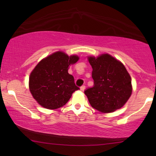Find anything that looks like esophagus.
<instances>
[{
  "mask_svg": "<svg viewBox=\"0 0 156 156\" xmlns=\"http://www.w3.org/2000/svg\"><path fill=\"white\" fill-rule=\"evenodd\" d=\"M85 88H86V86H85V85L81 86V87H80V91H82V92H83L84 89H85Z\"/></svg>",
  "mask_w": 156,
  "mask_h": 156,
  "instance_id": "1",
  "label": "esophagus"
}]
</instances>
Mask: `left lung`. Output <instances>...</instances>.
Instances as JSON below:
<instances>
[{"label":"left lung","instance_id":"1","mask_svg":"<svg viewBox=\"0 0 156 156\" xmlns=\"http://www.w3.org/2000/svg\"><path fill=\"white\" fill-rule=\"evenodd\" d=\"M94 85L84 91L94 108L103 113L122 108L132 93L131 78L125 66L111 55L89 57Z\"/></svg>","mask_w":156,"mask_h":156}]
</instances>
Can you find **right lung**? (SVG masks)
<instances>
[{
    "label": "right lung",
    "instance_id": "obj_1",
    "mask_svg": "<svg viewBox=\"0 0 156 156\" xmlns=\"http://www.w3.org/2000/svg\"><path fill=\"white\" fill-rule=\"evenodd\" d=\"M79 59L77 55L68 56L55 52L42 59L29 77L30 92L39 105L48 109H56L69 101L75 91L79 89L74 77L68 73L70 64Z\"/></svg>",
    "mask_w": 156,
    "mask_h": 156
}]
</instances>
